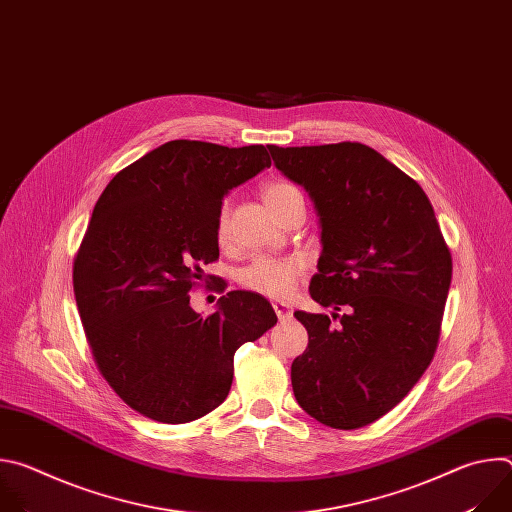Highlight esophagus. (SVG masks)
Segmentation results:
<instances>
[{"label":"esophagus","mask_w":512,"mask_h":512,"mask_svg":"<svg viewBox=\"0 0 512 512\" xmlns=\"http://www.w3.org/2000/svg\"><path fill=\"white\" fill-rule=\"evenodd\" d=\"M273 310H275V314H277L279 320H289V318H291V310H289V306L283 304V302H273Z\"/></svg>","instance_id":"esophagus-1"}]
</instances>
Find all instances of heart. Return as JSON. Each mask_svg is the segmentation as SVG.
<instances>
[{"mask_svg":"<svg viewBox=\"0 0 512 512\" xmlns=\"http://www.w3.org/2000/svg\"><path fill=\"white\" fill-rule=\"evenodd\" d=\"M302 196L296 186L287 182H269L263 186V200L275 214L291 198ZM229 229V202L221 206L216 221V237L225 239ZM304 261L298 257H255L247 267L239 271V281L255 294L269 298H285L296 289L300 277L304 275Z\"/></svg>","mask_w":512,"mask_h":512,"instance_id":"obj_1","label":"heart"}]
</instances>
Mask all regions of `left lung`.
Masks as SVG:
<instances>
[{"instance_id":"left-lung-1","label":"left lung","mask_w":512,"mask_h":512,"mask_svg":"<svg viewBox=\"0 0 512 512\" xmlns=\"http://www.w3.org/2000/svg\"><path fill=\"white\" fill-rule=\"evenodd\" d=\"M267 148L314 200L322 253L310 296L332 308L294 314L310 342L291 362V387L320 423L364 427L429 367L452 283L450 249L421 186L369 145Z\"/></svg>"}]
</instances>
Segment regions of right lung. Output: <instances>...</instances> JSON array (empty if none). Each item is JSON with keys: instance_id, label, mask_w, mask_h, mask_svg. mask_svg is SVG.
Segmentation results:
<instances>
[{"instance_id": "1", "label": "right lung", "mask_w": 512, "mask_h": 512, "mask_svg": "<svg viewBox=\"0 0 512 512\" xmlns=\"http://www.w3.org/2000/svg\"><path fill=\"white\" fill-rule=\"evenodd\" d=\"M269 166L263 145L174 139L123 168L97 200L72 285L99 373L137 413L162 423L210 413L231 391L237 348L275 326L253 291H229L208 318L188 296L218 259L225 194Z\"/></svg>"}]
</instances>
